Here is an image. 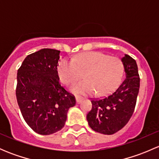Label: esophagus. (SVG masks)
Wrapping results in <instances>:
<instances>
[{
	"label": "esophagus",
	"instance_id": "34e87169",
	"mask_svg": "<svg viewBox=\"0 0 159 159\" xmlns=\"http://www.w3.org/2000/svg\"><path fill=\"white\" fill-rule=\"evenodd\" d=\"M82 100H83V98H81V97H78V96H77V97H76V102H77V104H79V103H81V102H82Z\"/></svg>",
	"mask_w": 159,
	"mask_h": 159
}]
</instances>
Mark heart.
<instances>
[{"instance_id": "heart-1", "label": "heart", "mask_w": 159, "mask_h": 159, "mask_svg": "<svg viewBox=\"0 0 159 159\" xmlns=\"http://www.w3.org/2000/svg\"><path fill=\"white\" fill-rule=\"evenodd\" d=\"M59 78L69 85L81 79L71 91L78 95H90L97 93L103 96L116 89L124 73V64L117 57H110L101 52H87L77 55L74 59H64L57 68Z\"/></svg>"}]
</instances>
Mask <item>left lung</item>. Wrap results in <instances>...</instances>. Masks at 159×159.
Returning <instances> with one entry per match:
<instances>
[{
    "mask_svg": "<svg viewBox=\"0 0 159 159\" xmlns=\"http://www.w3.org/2000/svg\"><path fill=\"white\" fill-rule=\"evenodd\" d=\"M125 78L114 92L101 99L91 100L92 108L87 115L91 129L104 134H112L129 122L134 108L140 87L138 66L128 54L121 58Z\"/></svg>",
    "mask_w": 159,
    "mask_h": 159,
    "instance_id": "left-lung-1",
    "label": "left lung"
}]
</instances>
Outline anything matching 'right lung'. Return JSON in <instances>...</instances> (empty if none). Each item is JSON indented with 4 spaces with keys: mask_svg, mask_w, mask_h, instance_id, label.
<instances>
[{
    "mask_svg": "<svg viewBox=\"0 0 159 159\" xmlns=\"http://www.w3.org/2000/svg\"><path fill=\"white\" fill-rule=\"evenodd\" d=\"M60 51L44 48L27 56L17 70L16 97L28 126L42 135L65 126L67 113L75 106L73 94L59 82Z\"/></svg>",
    "mask_w": 159,
    "mask_h": 159,
    "instance_id": "add662e5",
    "label": "right lung"
}]
</instances>
